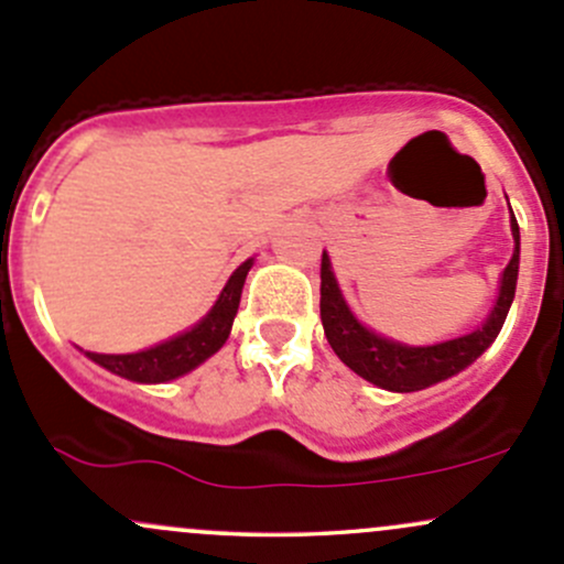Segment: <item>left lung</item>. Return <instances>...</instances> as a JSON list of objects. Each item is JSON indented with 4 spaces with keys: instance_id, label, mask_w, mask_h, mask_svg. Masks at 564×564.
I'll list each match as a JSON object with an SVG mask.
<instances>
[{
    "instance_id": "obj_1",
    "label": "left lung",
    "mask_w": 564,
    "mask_h": 564,
    "mask_svg": "<svg viewBox=\"0 0 564 564\" xmlns=\"http://www.w3.org/2000/svg\"><path fill=\"white\" fill-rule=\"evenodd\" d=\"M510 230H513L516 241L513 258L505 265L497 304L489 312L484 325H478L469 334L456 336V339L426 347H410L402 345V341L386 339V336L375 334L367 325L358 323L350 306H347V301L341 299V290L336 284L334 271H330L328 254L323 252L321 317L325 339L334 347L336 356L341 358V364H347L364 380L375 382L377 388H386V391L397 393L421 391V388L434 386L440 380H448V377L467 369L497 339L505 317H508L510 304H513L516 280H519V223H516L513 212H510Z\"/></svg>"
}]
</instances>
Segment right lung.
Returning a JSON list of instances; mask_svg holds the SVG:
<instances>
[{
    "label": "right lung",
    "instance_id": "right-lung-1",
    "mask_svg": "<svg viewBox=\"0 0 564 564\" xmlns=\"http://www.w3.org/2000/svg\"><path fill=\"white\" fill-rule=\"evenodd\" d=\"M249 269H252V258L243 260L239 269L230 274V280L223 288V293H219L212 312L200 323L193 325V328L184 330V334L173 336V339L141 352H127V356L86 352V358H91L102 369L113 371V375L132 382H167L187 375V371L200 367L206 358H212L228 341L230 328H234V317L239 312L241 288Z\"/></svg>",
    "mask_w": 564,
    "mask_h": 564
}]
</instances>
